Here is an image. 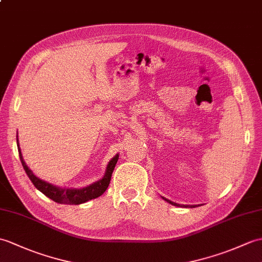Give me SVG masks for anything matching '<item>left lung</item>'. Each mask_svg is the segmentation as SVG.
Segmentation results:
<instances>
[{"mask_svg":"<svg viewBox=\"0 0 262 262\" xmlns=\"http://www.w3.org/2000/svg\"><path fill=\"white\" fill-rule=\"evenodd\" d=\"M164 200L165 201H167L168 203H171V204H173V205H175V206H184V205H180V204H178V203H174V202H172V201H169V200H167V199H165V198H163ZM188 206V205H187ZM196 205H190V208H195Z\"/></svg>","mask_w":262,"mask_h":262,"instance_id":"8db88e82","label":"left lung"}]
</instances>
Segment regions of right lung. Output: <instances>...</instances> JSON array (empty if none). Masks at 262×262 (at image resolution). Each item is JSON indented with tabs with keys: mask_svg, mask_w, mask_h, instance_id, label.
I'll return each mask as SVG.
<instances>
[{
	"mask_svg": "<svg viewBox=\"0 0 262 262\" xmlns=\"http://www.w3.org/2000/svg\"><path fill=\"white\" fill-rule=\"evenodd\" d=\"M17 143V149H19V156L22 163V166L26 171L27 175L29 176V179L31 180L33 185L38 188L40 192L45 194L46 196L49 199H51L52 201L57 203H61V204H81L87 202L89 200H93L100 196L101 194H103L107 190V187L111 183V179H112V174L115 166H116V163L118 161V154L116 156H114L112 161L108 163L107 168H106V173L103 175V178L99 181L95 182V183L90 184L86 187L82 188H62V187H58L56 185H52L51 183H48V182L41 180L33 174V172L30 169L26 162L23 161V157L21 154V149L19 146V141L16 139Z\"/></svg>",
	"mask_w": 262,
	"mask_h": 262,
	"instance_id": "1",
	"label": "right lung"
}]
</instances>
